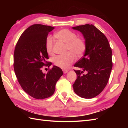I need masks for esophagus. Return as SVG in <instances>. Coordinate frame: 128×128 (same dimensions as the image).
Instances as JSON below:
<instances>
[{
  "label": "esophagus",
  "mask_w": 128,
  "mask_h": 128,
  "mask_svg": "<svg viewBox=\"0 0 128 128\" xmlns=\"http://www.w3.org/2000/svg\"><path fill=\"white\" fill-rule=\"evenodd\" d=\"M62 72H63L64 73V74H66V73H67L68 72V70L63 69V70H62Z\"/></svg>",
  "instance_id": "obj_1"
}]
</instances>
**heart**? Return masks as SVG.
Wrapping results in <instances>:
<instances>
[{
	"mask_svg": "<svg viewBox=\"0 0 128 128\" xmlns=\"http://www.w3.org/2000/svg\"><path fill=\"white\" fill-rule=\"evenodd\" d=\"M55 37L60 41L66 43V50L68 52L64 55L57 56L53 58L54 64L62 69H66L76 60L74 54L78 57L82 56L86 50V43L80 37H78L74 32L68 29H62L55 34ZM54 40L51 36L47 38L46 48L47 53H53Z\"/></svg>",
	"mask_w": 128,
	"mask_h": 128,
	"instance_id": "1",
	"label": "heart"
}]
</instances>
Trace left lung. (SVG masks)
<instances>
[{"label": "left lung", "mask_w": 128, "mask_h": 128, "mask_svg": "<svg viewBox=\"0 0 128 128\" xmlns=\"http://www.w3.org/2000/svg\"><path fill=\"white\" fill-rule=\"evenodd\" d=\"M72 28L82 34L86 46L84 56L74 65L82 71L74 70L77 78L73 88L81 97L92 98L98 95L108 83L113 66L112 49L105 35L93 25Z\"/></svg>", "instance_id": "left-lung-1"}]
</instances>
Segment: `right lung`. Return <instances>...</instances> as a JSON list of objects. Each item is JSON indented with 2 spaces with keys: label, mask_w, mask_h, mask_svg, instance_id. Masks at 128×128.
I'll return each instance as SVG.
<instances>
[{
  "label": "right lung",
  "mask_w": 128,
  "mask_h": 128,
  "mask_svg": "<svg viewBox=\"0 0 128 128\" xmlns=\"http://www.w3.org/2000/svg\"><path fill=\"white\" fill-rule=\"evenodd\" d=\"M53 27L34 24L21 35L14 54V68L18 83L24 91L34 98L41 100L52 96L56 85L63 74L62 70L53 66L47 74L43 66L50 67L51 62L46 50V42Z\"/></svg>",
  "instance_id": "1"
}]
</instances>
